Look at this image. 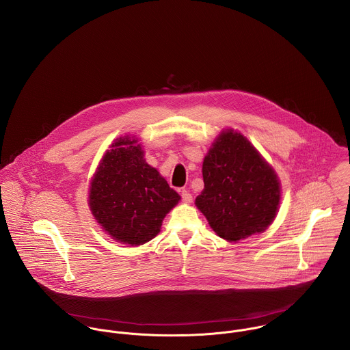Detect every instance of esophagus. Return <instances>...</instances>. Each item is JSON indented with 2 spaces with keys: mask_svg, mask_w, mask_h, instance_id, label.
Returning <instances> with one entry per match:
<instances>
[{
  "mask_svg": "<svg viewBox=\"0 0 350 350\" xmlns=\"http://www.w3.org/2000/svg\"><path fill=\"white\" fill-rule=\"evenodd\" d=\"M180 196H182V201H183V202H186V204L193 202V196L190 194V191H189V190L183 189V190L180 191Z\"/></svg>",
  "mask_w": 350,
  "mask_h": 350,
  "instance_id": "obj_1",
  "label": "esophagus"
}]
</instances>
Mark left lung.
Wrapping results in <instances>:
<instances>
[{"instance_id": "obj_1", "label": "left lung", "mask_w": 350, "mask_h": 350, "mask_svg": "<svg viewBox=\"0 0 350 350\" xmlns=\"http://www.w3.org/2000/svg\"><path fill=\"white\" fill-rule=\"evenodd\" d=\"M202 176L205 187L196 205L220 237L237 241L273 223L281 200L280 180L243 134L230 129L215 139Z\"/></svg>"}]
</instances>
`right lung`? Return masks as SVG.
Returning <instances> with one entry per match:
<instances>
[{
  "mask_svg": "<svg viewBox=\"0 0 350 350\" xmlns=\"http://www.w3.org/2000/svg\"><path fill=\"white\" fill-rule=\"evenodd\" d=\"M133 137H120L107 150L92 178L90 209L113 239L141 245L160 232L165 215L180 196L144 159Z\"/></svg>",
  "mask_w": 350,
  "mask_h": 350,
  "instance_id": "obj_1",
  "label": "right lung"
}]
</instances>
